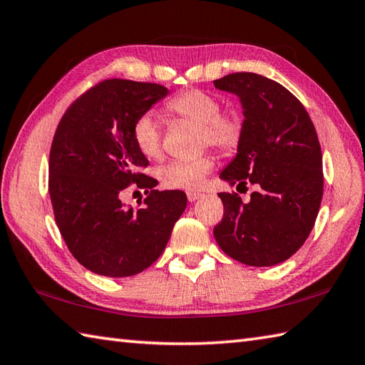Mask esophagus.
<instances>
[{"instance_id": "esophagus-1", "label": "esophagus", "mask_w": 365, "mask_h": 365, "mask_svg": "<svg viewBox=\"0 0 365 365\" xmlns=\"http://www.w3.org/2000/svg\"><path fill=\"white\" fill-rule=\"evenodd\" d=\"M187 197H188L190 202H196L197 199L202 197V195H201V192H196V191H188L187 192Z\"/></svg>"}]
</instances>
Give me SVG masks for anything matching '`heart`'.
Returning a JSON list of instances; mask_svg holds the SVG:
<instances>
[{
	"mask_svg": "<svg viewBox=\"0 0 365 365\" xmlns=\"http://www.w3.org/2000/svg\"><path fill=\"white\" fill-rule=\"evenodd\" d=\"M168 110L201 128L199 144L213 145L225 153H232L242 144L245 134V118L231 107L221 110L220 99L209 91L191 88L180 93L168 103ZM133 140L139 152L148 160L161 156V128L155 113L145 112L135 118ZM215 160L210 153L191 160H173L158 169L160 182L166 188L192 190L213 169Z\"/></svg>",
	"mask_w": 365,
	"mask_h": 365,
	"instance_id": "obj_1",
	"label": "heart"
}]
</instances>
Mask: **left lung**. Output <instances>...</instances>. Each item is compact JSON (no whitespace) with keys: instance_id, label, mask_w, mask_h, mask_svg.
<instances>
[{"instance_id":"left-lung-1","label":"left lung","mask_w":365,"mask_h":365,"mask_svg":"<svg viewBox=\"0 0 365 365\" xmlns=\"http://www.w3.org/2000/svg\"><path fill=\"white\" fill-rule=\"evenodd\" d=\"M213 85L237 95L245 117L237 155L220 178L255 187L248 202L218 192L225 213L213 235L235 261L275 266L304 245L318 217L324 180L317 130L302 103L267 77L234 73Z\"/></svg>"}]
</instances>
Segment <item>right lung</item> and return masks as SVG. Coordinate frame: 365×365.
<instances>
[{
  "instance_id": "right-lung-1",
  "label": "right lung",
  "mask_w": 365,
  "mask_h": 365,
  "mask_svg": "<svg viewBox=\"0 0 365 365\" xmlns=\"http://www.w3.org/2000/svg\"><path fill=\"white\" fill-rule=\"evenodd\" d=\"M166 95L158 83L107 78L68 107L55 131L48 192L56 226L98 275L131 277L152 266L187 207L183 191L153 190L158 182L140 173L148 160L133 140L135 118ZM134 182L150 190L138 211L120 202Z\"/></svg>"
}]
</instances>
